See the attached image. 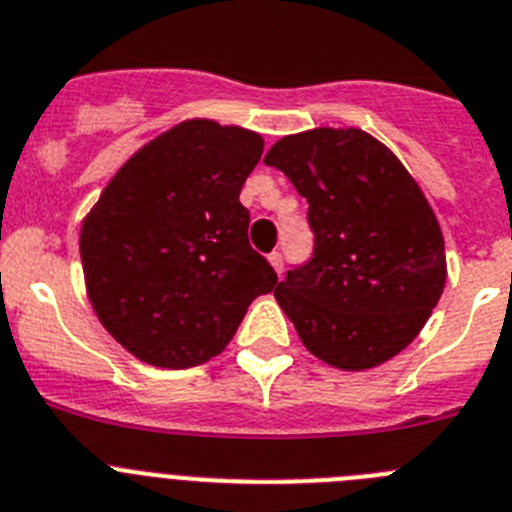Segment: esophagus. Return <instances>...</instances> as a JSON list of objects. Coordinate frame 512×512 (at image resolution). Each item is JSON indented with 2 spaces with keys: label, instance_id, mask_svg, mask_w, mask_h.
<instances>
[{
  "label": "esophagus",
  "instance_id": "obj_1",
  "mask_svg": "<svg viewBox=\"0 0 512 512\" xmlns=\"http://www.w3.org/2000/svg\"><path fill=\"white\" fill-rule=\"evenodd\" d=\"M268 260H270V265H273L275 273L281 275L283 273V255H281V252H273V255H270Z\"/></svg>",
  "mask_w": 512,
  "mask_h": 512
}]
</instances>
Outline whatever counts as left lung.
<instances>
[{
	"label": "left lung",
	"instance_id": "left-lung-1",
	"mask_svg": "<svg viewBox=\"0 0 512 512\" xmlns=\"http://www.w3.org/2000/svg\"><path fill=\"white\" fill-rule=\"evenodd\" d=\"M265 164L309 203L314 257L275 286L304 348L342 371L402 353L448 275L441 224L415 177L361 128L283 136Z\"/></svg>",
	"mask_w": 512,
	"mask_h": 512
}]
</instances>
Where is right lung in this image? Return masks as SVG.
Listing matches in <instances>:
<instances>
[{
  "instance_id": "right-lung-1",
  "label": "right lung",
  "mask_w": 512,
  "mask_h": 512,
  "mask_svg": "<svg viewBox=\"0 0 512 512\" xmlns=\"http://www.w3.org/2000/svg\"><path fill=\"white\" fill-rule=\"evenodd\" d=\"M260 133L190 118L141 146L105 185L79 234L87 296L139 361L190 368L229 345L278 275L247 239L239 203Z\"/></svg>"
}]
</instances>
